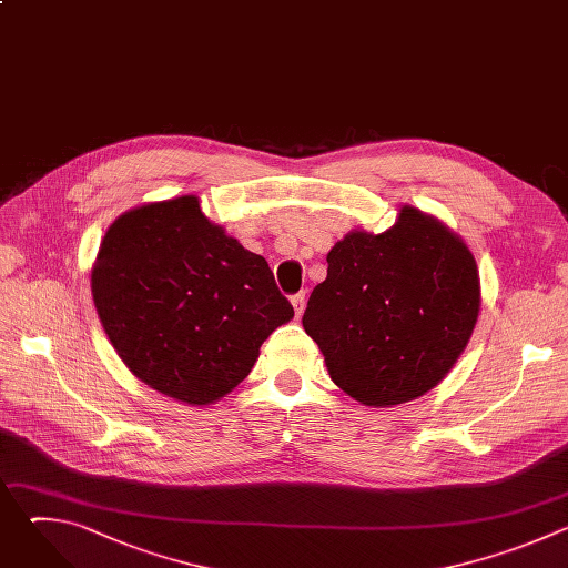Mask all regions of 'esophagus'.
Masks as SVG:
<instances>
[{"label": "esophagus", "instance_id": "obj_1", "mask_svg": "<svg viewBox=\"0 0 568 568\" xmlns=\"http://www.w3.org/2000/svg\"><path fill=\"white\" fill-rule=\"evenodd\" d=\"M292 305H294L296 316H301V314H303V310H305V292L294 294V296H292Z\"/></svg>", "mask_w": 568, "mask_h": 568}]
</instances>
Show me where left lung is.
Instances as JSON below:
<instances>
[{
    "instance_id": "8db88e82",
    "label": "left lung",
    "mask_w": 568,
    "mask_h": 568,
    "mask_svg": "<svg viewBox=\"0 0 568 568\" xmlns=\"http://www.w3.org/2000/svg\"><path fill=\"white\" fill-rule=\"evenodd\" d=\"M480 305L465 242L404 206L384 233L353 231L328 254L303 328L333 382L368 407L425 395L465 351Z\"/></svg>"
}]
</instances>
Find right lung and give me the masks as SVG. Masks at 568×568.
<instances>
[{"label":"right lung","mask_w":568,"mask_h":568,"mask_svg":"<svg viewBox=\"0 0 568 568\" xmlns=\"http://www.w3.org/2000/svg\"><path fill=\"white\" fill-rule=\"evenodd\" d=\"M92 294L123 364L193 407L245 379L263 342L294 316L267 261L211 224L193 195L114 220Z\"/></svg>","instance_id":"add662e5"}]
</instances>
